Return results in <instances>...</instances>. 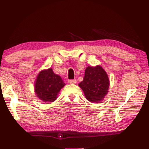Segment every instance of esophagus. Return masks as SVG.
Returning <instances> with one entry per match:
<instances>
[{
	"label": "esophagus",
	"instance_id": "1",
	"mask_svg": "<svg viewBox=\"0 0 149 149\" xmlns=\"http://www.w3.org/2000/svg\"><path fill=\"white\" fill-rule=\"evenodd\" d=\"M68 83L69 84H75L76 83V80L75 79H69L68 80Z\"/></svg>",
	"mask_w": 149,
	"mask_h": 149
}]
</instances>
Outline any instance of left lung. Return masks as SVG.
Here are the masks:
<instances>
[{
    "label": "left lung",
    "instance_id": "left-lung-1",
    "mask_svg": "<svg viewBox=\"0 0 149 149\" xmlns=\"http://www.w3.org/2000/svg\"><path fill=\"white\" fill-rule=\"evenodd\" d=\"M79 86L84 91L85 97L89 101L98 102L104 99L107 94L109 79L101 66H89L85 70L84 80Z\"/></svg>",
    "mask_w": 149,
    "mask_h": 149
}]
</instances>
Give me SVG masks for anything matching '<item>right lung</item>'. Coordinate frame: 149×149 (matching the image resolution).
Returning <instances> with one entry per match:
<instances>
[{
	"label": "right lung",
	"mask_w": 149,
	"mask_h": 149,
	"mask_svg": "<svg viewBox=\"0 0 149 149\" xmlns=\"http://www.w3.org/2000/svg\"><path fill=\"white\" fill-rule=\"evenodd\" d=\"M64 85L61 77L55 74L52 68L42 70L37 77L35 85V93L42 101L53 102Z\"/></svg>",
	"instance_id": "1"
}]
</instances>
